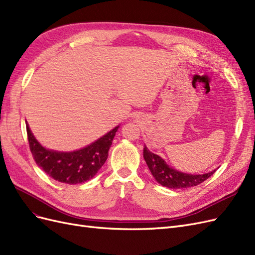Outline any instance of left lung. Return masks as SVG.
<instances>
[{
    "mask_svg": "<svg viewBox=\"0 0 255 255\" xmlns=\"http://www.w3.org/2000/svg\"><path fill=\"white\" fill-rule=\"evenodd\" d=\"M143 158L148 165L152 175L160 185L172 189L188 188L201 184L208 179L216 170L204 174H188L177 171L166 164V161L158 156L157 154L152 153L146 146L143 148Z\"/></svg>",
    "mask_w": 255,
    "mask_h": 255,
    "instance_id": "1",
    "label": "left lung"
}]
</instances>
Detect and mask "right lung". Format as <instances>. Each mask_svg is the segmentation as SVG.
<instances>
[{
    "label": "right lung",
    "instance_id": "right-lung-1",
    "mask_svg": "<svg viewBox=\"0 0 255 255\" xmlns=\"http://www.w3.org/2000/svg\"><path fill=\"white\" fill-rule=\"evenodd\" d=\"M26 123L27 139L36 164L60 183L80 184L91 180L109 156V150L119 126L95 142L73 152H58L45 149L33 135Z\"/></svg>",
    "mask_w": 255,
    "mask_h": 255
}]
</instances>
